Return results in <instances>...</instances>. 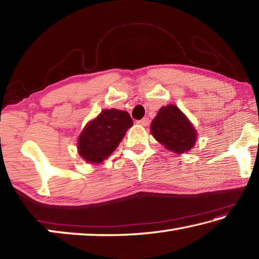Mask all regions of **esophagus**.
Instances as JSON below:
<instances>
[{
    "label": "esophagus",
    "instance_id": "esophagus-1",
    "mask_svg": "<svg viewBox=\"0 0 259 259\" xmlns=\"http://www.w3.org/2000/svg\"><path fill=\"white\" fill-rule=\"evenodd\" d=\"M136 123L139 125H143V126H147L148 124H150V120H148V117H144V119H142V120L136 121Z\"/></svg>",
    "mask_w": 259,
    "mask_h": 259
}]
</instances>
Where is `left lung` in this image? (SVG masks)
<instances>
[{
	"instance_id": "left-lung-1",
	"label": "left lung",
	"mask_w": 259,
	"mask_h": 259,
	"mask_svg": "<svg viewBox=\"0 0 259 259\" xmlns=\"http://www.w3.org/2000/svg\"><path fill=\"white\" fill-rule=\"evenodd\" d=\"M151 134L162 146L177 154L192 150L198 138L192 122L172 104L159 109L151 123Z\"/></svg>"
}]
</instances>
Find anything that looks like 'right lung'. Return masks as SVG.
Returning <instances> with one entry per match:
<instances>
[{"label":"right lung","instance_id":"right-lung-1","mask_svg":"<svg viewBox=\"0 0 259 259\" xmlns=\"http://www.w3.org/2000/svg\"><path fill=\"white\" fill-rule=\"evenodd\" d=\"M134 125L128 112L104 109L88 122L77 138V152L88 163H100L119 146L129 128Z\"/></svg>","mask_w":259,"mask_h":259}]
</instances>
